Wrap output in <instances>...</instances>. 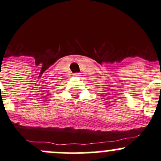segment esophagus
Masks as SVG:
<instances>
[{"instance_id": "esophagus-1", "label": "esophagus", "mask_w": 161, "mask_h": 161, "mask_svg": "<svg viewBox=\"0 0 161 161\" xmlns=\"http://www.w3.org/2000/svg\"><path fill=\"white\" fill-rule=\"evenodd\" d=\"M73 75L75 77H79L81 75H80V73H75V74H73Z\"/></svg>"}]
</instances>
